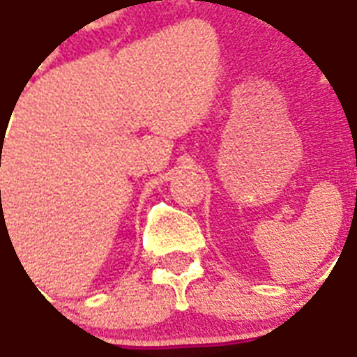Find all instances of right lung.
<instances>
[{"instance_id": "add662e5", "label": "right lung", "mask_w": 357, "mask_h": 357, "mask_svg": "<svg viewBox=\"0 0 357 357\" xmlns=\"http://www.w3.org/2000/svg\"><path fill=\"white\" fill-rule=\"evenodd\" d=\"M1 139H3V132H1Z\"/></svg>"}]
</instances>
